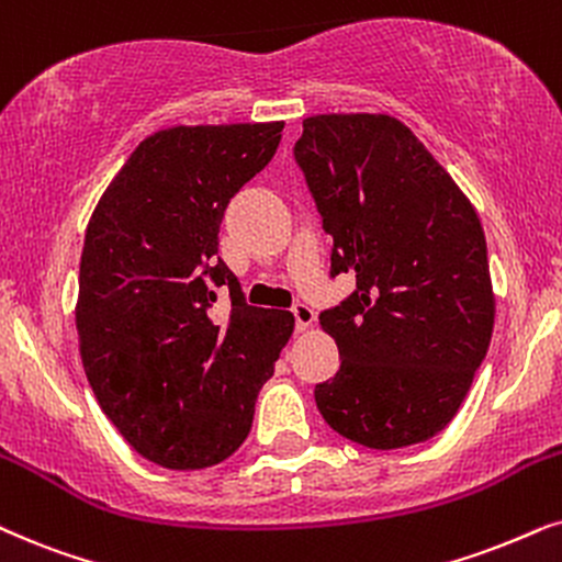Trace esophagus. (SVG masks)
Masks as SVG:
<instances>
[{"mask_svg":"<svg viewBox=\"0 0 562 562\" xmlns=\"http://www.w3.org/2000/svg\"><path fill=\"white\" fill-rule=\"evenodd\" d=\"M291 315H294L299 330H307V327L315 323V310H312L310 304H304V302H294V307H291Z\"/></svg>","mask_w":562,"mask_h":562,"instance_id":"1","label":"esophagus"}]
</instances>
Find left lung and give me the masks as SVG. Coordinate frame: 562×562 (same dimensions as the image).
Returning <instances> with one entry per match:
<instances>
[{"label": "left lung", "mask_w": 562, "mask_h": 562, "mask_svg": "<svg viewBox=\"0 0 562 562\" xmlns=\"http://www.w3.org/2000/svg\"><path fill=\"white\" fill-rule=\"evenodd\" d=\"M294 159L333 237L330 279L356 276L351 294L319 312L340 369L315 387L317 411L369 449L428 441L457 415L491 346L475 209L390 115H312Z\"/></svg>", "instance_id": "8db88e82"}]
</instances>
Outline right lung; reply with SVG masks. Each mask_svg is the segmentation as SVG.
<instances>
[{
	"mask_svg": "<svg viewBox=\"0 0 562 562\" xmlns=\"http://www.w3.org/2000/svg\"><path fill=\"white\" fill-rule=\"evenodd\" d=\"M283 123L178 126L134 149L100 199L79 263L77 330L100 407L167 470L235 454L294 315L252 307L218 258L232 195L271 162ZM231 315H210L215 289Z\"/></svg>",
	"mask_w": 562,
	"mask_h": 562,
	"instance_id": "1",
	"label": "right lung"
}]
</instances>
